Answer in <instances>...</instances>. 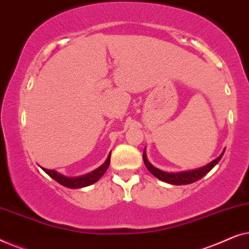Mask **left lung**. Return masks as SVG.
Here are the masks:
<instances>
[{
	"label": "left lung",
	"mask_w": 249,
	"mask_h": 249,
	"mask_svg": "<svg viewBox=\"0 0 249 249\" xmlns=\"http://www.w3.org/2000/svg\"><path fill=\"white\" fill-rule=\"evenodd\" d=\"M226 149H223V152L221 153V155L219 158H216L215 160H213L212 162H210L209 164L202 166V168L195 169V170H190V171H182V172H165L162 171L158 168H155L154 165L152 164L151 162L147 160V156H146V151L144 149L142 152V160H144V163L146 165V168L148 169V171L152 173L153 176H155L156 178L162 180V181L168 182L170 185H188V183H193L197 181V180L202 179L204 176H206L211 170H212L214 166H215L221 158L223 156V153Z\"/></svg>",
	"instance_id": "8db88e82"
}]
</instances>
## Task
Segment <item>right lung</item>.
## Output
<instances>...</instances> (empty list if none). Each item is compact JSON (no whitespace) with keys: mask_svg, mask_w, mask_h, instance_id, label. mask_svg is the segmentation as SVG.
Listing matches in <instances>:
<instances>
[{"mask_svg":"<svg viewBox=\"0 0 249 249\" xmlns=\"http://www.w3.org/2000/svg\"><path fill=\"white\" fill-rule=\"evenodd\" d=\"M110 161H111V153L108 154L107 161H105L101 166H98L97 169H95L94 171L87 173V175L79 176V177H67L62 175V173H59L57 171H55V170H49V169L42 168V166H40V168H42L44 170V172H46L51 178L59 182L60 185L67 187V188L78 189V188H83V187L90 186L96 181H98L101 177L107 172L108 165H110Z\"/></svg>","mask_w":249,"mask_h":249,"instance_id":"obj_1","label":"right lung"}]
</instances>
